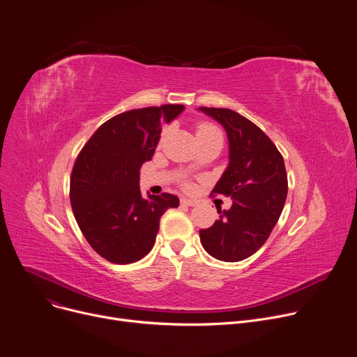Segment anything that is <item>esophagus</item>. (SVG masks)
I'll return each instance as SVG.
<instances>
[{"label": "esophagus", "instance_id": "34e87169", "mask_svg": "<svg viewBox=\"0 0 357 357\" xmlns=\"http://www.w3.org/2000/svg\"><path fill=\"white\" fill-rule=\"evenodd\" d=\"M181 205H185V206H195L197 202L192 201V199H186V198H181Z\"/></svg>", "mask_w": 357, "mask_h": 357}]
</instances>
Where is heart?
Here are the masks:
<instances>
[{"mask_svg":"<svg viewBox=\"0 0 357 357\" xmlns=\"http://www.w3.org/2000/svg\"><path fill=\"white\" fill-rule=\"evenodd\" d=\"M211 134H219L218 129H216L215 126H212V125H209V123H201V125L198 126V131H197L198 138H199V137H205V135H211ZM190 167H192V168H197V167H198V162L193 160L192 164H190Z\"/></svg>","mask_w":357,"mask_h":357,"instance_id":"obj_1","label":"heart"}]
</instances>
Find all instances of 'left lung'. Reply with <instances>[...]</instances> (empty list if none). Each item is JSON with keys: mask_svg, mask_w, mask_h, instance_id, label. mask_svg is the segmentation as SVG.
I'll list each match as a JSON object with an SVG mask.
<instances>
[{"mask_svg": "<svg viewBox=\"0 0 357 357\" xmlns=\"http://www.w3.org/2000/svg\"><path fill=\"white\" fill-rule=\"evenodd\" d=\"M228 135L229 164L215 185L232 206L218 211L219 219L201 229V243L215 259L239 262L253 255L269 238L283 211L287 175L283 156L253 122L228 108H198Z\"/></svg>", "mask_w": 357, "mask_h": 357, "instance_id": "obj_1", "label": "left lung"}]
</instances>
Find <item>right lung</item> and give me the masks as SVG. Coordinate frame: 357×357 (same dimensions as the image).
Masks as SVG:
<instances>
[{
	"mask_svg": "<svg viewBox=\"0 0 357 357\" xmlns=\"http://www.w3.org/2000/svg\"><path fill=\"white\" fill-rule=\"evenodd\" d=\"M183 109L169 104L119 114L96 129L75 160L70 183L74 216L92 249L112 264H132L148 255L160 216L179 206L171 193L142 198L139 171L152 159L162 126Z\"/></svg>",
	"mask_w": 357,
	"mask_h": 357,
	"instance_id": "1",
	"label": "right lung"
}]
</instances>
